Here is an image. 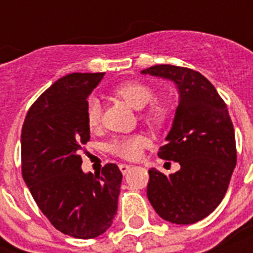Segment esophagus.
Masks as SVG:
<instances>
[{"label": "esophagus", "instance_id": "esophagus-1", "mask_svg": "<svg viewBox=\"0 0 253 253\" xmlns=\"http://www.w3.org/2000/svg\"><path fill=\"white\" fill-rule=\"evenodd\" d=\"M131 166H128V164H119V169H121V172L123 173V174H126L128 170H130Z\"/></svg>", "mask_w": 253, "mask_h": 253}]
</instances>
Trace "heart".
I'll use <instances>...</instances> for the list:
<instances>
[{
  "instance_id": "1",
  "label": "heart",
  "mask_w": 253,
  "mask_h": 253,
  "mask_svg": "<svg viewBox=\"0 0 253 253\" xmlns=\"http://www.w3.org/2000/svg\"><path fill=\"white\" fill-rule=\"evenodd\" d=\"M115 97L123 99L135 110H142L155 99V93L151 87L140 83H125L114 87L113 90ZM168 117V110L162 103H152L150 109L143 114V118L151 126H163ZM101 122V106L97 99H90L86 106V123L87 127L94 130ZM148 139L142 134L126 135L119 136L111 143L110 151L127 160H135L142 154L143 147L147 146Z\"/></svg>"
}]
</instances>
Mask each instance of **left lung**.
<instances>
[{
	"instance_id": "obj_1",
	"label": "left lung",
	"mask_w": 253,
	"mask_h": 253,
	"mask_svg": "<svg viewBox=\"0 0 253 253\" xmlns=\"http://www.w3.org/2000/svg\"><path fill=\"white\" fill-rule=\"evenodd\" d=\"M142 75L172 81L178 106L159 158L177 162L166 176L151 168L147 197L163 219L192 224L211 214L223 200L236 166L235 131L227 106L210 81L193 69L160 64Z\"/></svg>"
}]
</instances>
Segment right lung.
I'll list each match as a JSON object with an SVG mask.
<instances>
[{
	"instance_id": "obj_1",
	"label": "right lung",
	"mask_w": 253,
	"mask_h": 253,
	"mask_svg": "<svg viewBox=\"0 0 253 253\" xmlns=\"http://www.w3.org/2000/svg\"><path fill=\"white\" fill-rule=\"evenodd\" d=\"M105 73H71L30 107L21 135L22 176L52 226L77 239L102 235L118 210L122 173L106 164L97 174L81 169L90 139L87 97Z\"/></svg>"
}]
</instances>
